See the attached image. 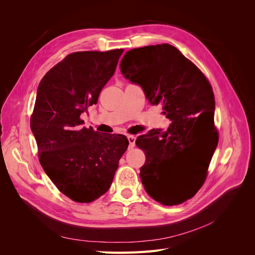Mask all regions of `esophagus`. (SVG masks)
Wrapping results in <instances>:
<instances>
[{
    "label": "esophagus",
    "mask_w": 255,
    "mask_h": 255,
    "mask_svg": "<svg viewBox=\"0 0 255 255\" xmlns=\"http://www.w3.org/2000/svg\"><path fill=\"white\" fill-rule=\"evenodd\" d=\"M127 138H128V141H129V148H134L136 137L133 136V135H128Z\"/></svg>",
    "instance_id": "34e87169"
}]
</instances>
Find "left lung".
<instances>
[{
	"mask_svg": "<svg viewBox=\"0 0 255 255\" xmlns=\"http://www.w3.org/2000/svg\"><path fill=\"white\" fill-rule=\"evenodd\" d=\"M120 69L131 84L140 86L152 105L162 104L171 121L166 130L152 129L135 141L145 155L139 173L144 189L162 205L182 204L203 186L218 143L212 87L191 61L167 43L130 49Z\"/></svg>",
	"mask_w": 255,
	"mask_h": 255,
	"instance_id": "left-lung-1",
	"label": "left lung"
}]
</instances>
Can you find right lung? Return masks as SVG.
<instances>
[{"mask_svg": "<svg viewBox=\"0 0 255 255\" xmlns=\"http://www.w3.org/2000/svg\"><path fill=\"white\" fill-rule=\"evenodd\" d=\"M124 49L70 53L43 76L37 89L31 129L39 161L57 188L77 203H91L113 183L128 148L125 135H101L82 126L114 75Z\"/></svg>", "mask_w": 255, "mask_h": 255, "instance_id": "1", "label": "right lung"}]
</instances>
